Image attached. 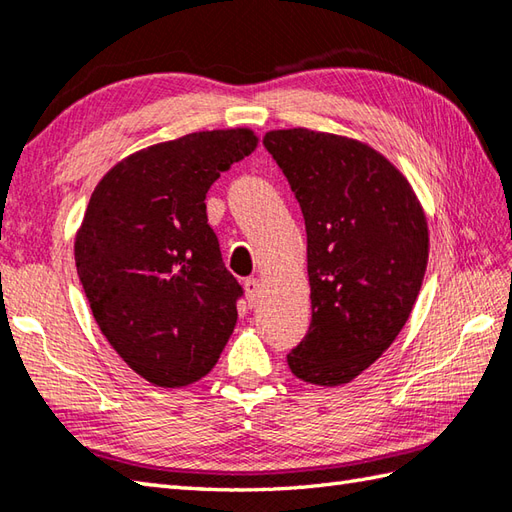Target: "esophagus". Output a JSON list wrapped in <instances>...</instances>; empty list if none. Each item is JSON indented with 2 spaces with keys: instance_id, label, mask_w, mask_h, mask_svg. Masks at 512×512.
I'll return each mask as SVG.
<instances>
[{
  "instance_id": "34e87169",
  "label": "esophagus",
  "mask_w": 512,
  "mask_h": 512,
  "mask_svg": "<svg viewBox=\"0 0 512 512\" xmlns=\"http://www.w3.org/2000/svg\"><path fill=\"white\" fill-rule=\"evenodd\" d=\"M244 288H246L248 306L253 308L255 303L259 301V295H262V284H259V279H255V277H248V279L244 281Z\"/></svg>"
}]
</instances>
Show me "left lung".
Wrapping results in <instances>:
<instances>
[{
	"instance_id": "1",
	"label": "left lung",
	"mask_w": 512,
	"mask_h": 512,
	"mask_svg": "<svg viewBox=\"0 0 512 512\" xmlns=\"http://www.w3.org/2000/svg\"><path fill=\"white\" fill-rule=\"evenodd\" d=\"M264 147L284 171L308 235L312 321L288 367L343 385L394 343L429 259L427 220L405 176L358 140L277 129Z\"/></svg>"
}]
</instances>
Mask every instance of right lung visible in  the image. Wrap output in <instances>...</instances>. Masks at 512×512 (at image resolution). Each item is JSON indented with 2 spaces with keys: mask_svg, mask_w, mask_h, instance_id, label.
<instances>
[{
  "mask_svg": "<svg viewBox=\"0 0 512 512\" xmlns=\"http://www.w3.org/2000/svg\"><path fill=\"white\" fill-rule=\"evenodd\" d=\"M257 147L250 129L187 134L125 158L94 189L76 273L118 356L158 387L213 369L244 288L228 273L204 198Z\"/></svg>",
  "mask_w": 512,
  "mask_h": 512,
  "instance_id": "right-lung-1",
  "label": "right lung"
}]
</instances>
